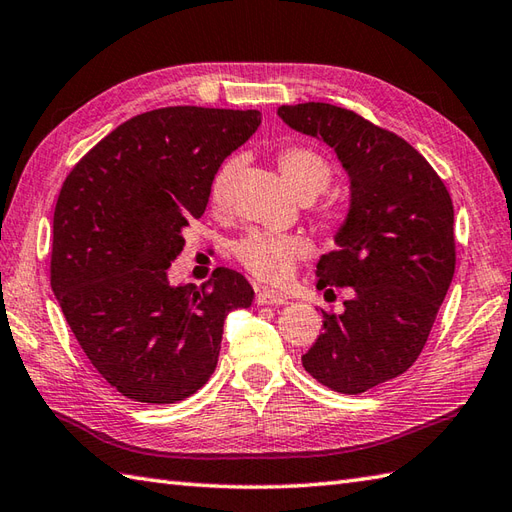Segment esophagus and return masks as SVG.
I'll list each match as a JSON object with an SVG mask.
<instances>
[{
  "mask_svg": "<svg viewBox=\"0 0 512 512\" xmlns=\"http://www.w3.org/2000/svg\"><path fill=\"white\" fill-rule=\"evenodd\" d=\"M256 304L267 306V304H287V295H282L274 289H256Z\"/></svg>",
  "mask_w": 512,
  "mask_h": 512,
  "instance_id": "esophagus-1",
  "label": "esophagus"
}]
</instances>
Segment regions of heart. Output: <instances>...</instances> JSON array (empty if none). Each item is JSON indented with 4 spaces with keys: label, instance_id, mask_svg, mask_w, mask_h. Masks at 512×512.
Segmentation results:
<instances>
[{
    "label": "heart",
    "instance_id": "1",
    "mask_svg": "<svg viewBox=\"0 0 512 512\" xmlns=\"http://www.w3.org/2000/svg\"><path fill=\"white\" fill-rule=\"evenodd\" d=\"M278 166L289 186L302 199H313L328 188L333 179V164L320 151L311 146H285L278 153ZM236 173V160H227L214 173L210 184V201L214 208H223L230 192L232 177ZM306 254V241L293 234L276 232H249L234 245V258L254 278L265 282L287 280L293 263Z\"/></svg>",
    "mask_w": 512,
    "mask_h": 512
}]
</instances>
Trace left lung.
I'll list each match as a JSON object with an SVG mask.
<instances>
[{"label":"left lung","instance_id":"8db88e82","mask_svg":"<svg viewBox=\"0 0 512 512\" xmlns=\"http://www.w3.org/2000/svg\"><path fill=\"white\" fill-rule=\"evenodd\" d=\"M291 129L324 140L350 177L337 249L317 263V289L350 287L344 313L302 355L313 379L361 394L399 377L423 352L456 271L453 203L410 142L328 102L282 105Z\"/></svg>","mask_w":512,"mask_h":512}]
</instances>
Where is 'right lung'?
<instances>
[{
  "mask_svg": "<svg viewBox=\"0 0 512 512\" xmlns=\"http://www.w3.org/2000/svg\"><path fill=\"white\" fill-rule=\"evenodd\" d=\"M260 111L164 107L102 138L65 177L54 208L50 285L78 346L127 399L166 405L217 368L223 322L247 309L245 276L219 267L203 285L166 271L201 219L223 160Z\"/></svg>",
  "mask_w": 512,
  "mask_h": 512,
  "instance_id": "right-lung-1",
  "label": "right lung"
}]
</instances>
